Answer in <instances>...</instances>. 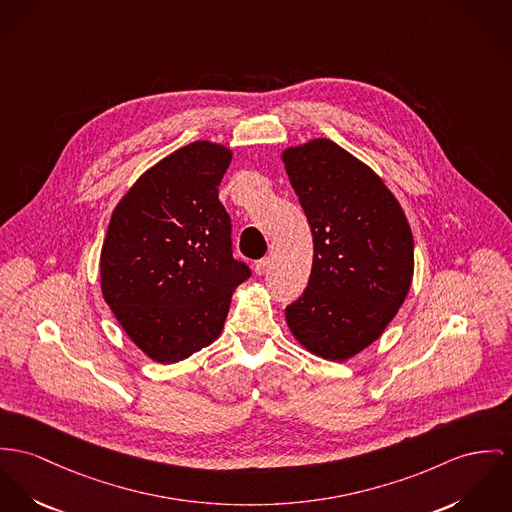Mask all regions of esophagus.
<instances>
[{
    "label": "esophagus",
    "mask_w": 512,
    "mask_h": 512,
    "mask_svg": "<svg viewBox=\"0 0 512 512\" xmlns=\"http://www.w3.org/2000/svg\"><path fill=\"white\" fill-rule=\"evenodd\" d=\"M267 267H269V259H259V261H255V265H253V269H255L257 275H263V273L267 271Z\"/></svg>",
    "instance_id": "1"
}]
</instances>
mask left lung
Listing matches in <instances>:
<instances>
[{
	"instance_id": "8db88e82",
	"label": "left lung",
	"mask_w": 512,
	"mask_h": 512,
	"mask_svg": "<svg viewBox=\"0 0 512 512\" xmlns=\"http://www.w3.org/2000/svg\"><path fill=\"white\" fill-rule=\"evenodd\" d=\"M282 159L314 237L312 275L286 323L308 351L347 360L382 335L409 292L411 228L382 179L335 142Z\"/></svg>"
}]
</instances>
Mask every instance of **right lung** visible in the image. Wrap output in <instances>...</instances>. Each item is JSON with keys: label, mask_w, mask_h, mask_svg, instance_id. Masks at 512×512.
<instances>
[{"label": "right lung", "mask_w": 512, "mask_h": 512, "mask_svg": "<svg viewBox=\"0 0 512 512\" xmlns=\"http://www.w3.org/2000/svg\"><path fill=\"white\" fill-rule=\"evenodd\" d=\"M232 152L193 142L148 169L118 202L101 251V290L128 337L158 362L218 339L251 276L218 200Z\"/></svg>", "instance_id": "obj_1"}]
</instances>
